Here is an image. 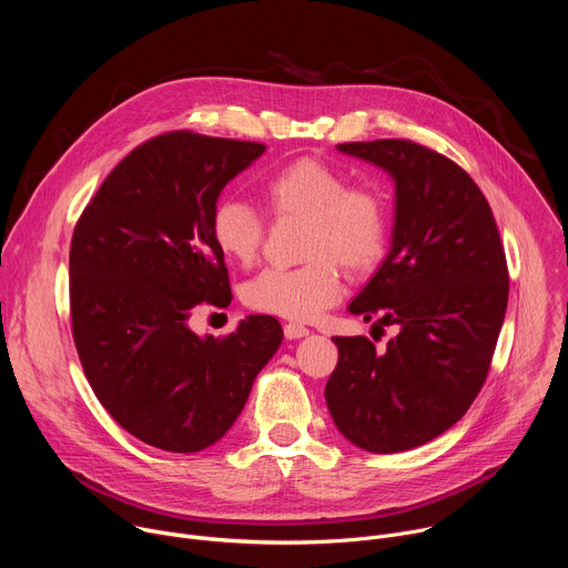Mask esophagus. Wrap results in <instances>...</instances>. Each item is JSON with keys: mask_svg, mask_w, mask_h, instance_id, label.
<instances>
[{"mask_svg": "<svg viewBox=\"0 0 568 568\" xmlns=\"http://www.w3.org/2000/svg\"><path fill=\"white\" fill-rule=\"evenodd\" d=\"M283 333H285L287 339H301V337L310 335V331L305 326H301V323H285Z\"/></svg>", "mask_w": 568, "mask_h": 568, "instance_id": "34e87169", "label": "esophagus"}]
</instances>
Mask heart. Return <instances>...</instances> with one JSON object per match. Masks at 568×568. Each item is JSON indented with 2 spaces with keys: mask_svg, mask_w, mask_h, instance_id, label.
Listing matches in <instances>:
<instances>
[{
  "mask_svg": "<svg viewBox=\"0 0 568 568\" xmlns=\"http://www.w3.org/2000/svg\"><path fill=\"white\" fill-rule=\"evenodd\" d=\"M276 217L305 220L301 267H270L247 281L242 298L258 312L314 321L342 294V272L366 274L384 256L388 206L379 189L346 186L344 173L316 159H296L263 186ZM211 235L224 258L252 265L263 247L265 217L245 200L224 197L211 213Z\"/></svg>",
  "mask_w": 568,
  "mask_h": 568,
  "instance_id": "heart-1",
  "label": "heart"
}]
</instances>
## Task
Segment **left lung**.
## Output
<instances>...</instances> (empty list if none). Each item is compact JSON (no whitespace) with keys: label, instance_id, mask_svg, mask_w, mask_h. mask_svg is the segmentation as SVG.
<instances>
[{"label":"left lung","instance_id":"obj_1","mask_svg":"<svg viewBox=\"0 0 568 568\" xmlns=\"http://www.w3.org/2000/svg\"><path fill=\"white\" fill-rule=\"evenodd\" d=\"M390 175V250L348 310L399 333L375 351L333 337L328 412L353 445L393 454L458 423L488 377L508 307V265L493 209L452 159L404 139L339 143Z\"/></svg>","mask_w":568,"mask_h":568}]
</instances>
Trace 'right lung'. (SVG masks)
<instances>
[{
	"label": "right lung",
	"mask_w": 568,
	"mask_h": 568,
	"mask_svg": "<svg viewBox=\"0 0 568 568\" xmlns=\"http://www.w3.org/2000/svg\"><path fill=\"white\" fill-rule=\"evenodd\" d=\"M263 143L169 132L134 148L80 215L69 252L71 331L108 414L134 438L193 454L235 423L283 342L250 314L224 339L189 328L202 301L231 303L211 235L222 189Z\"/></svg>",
	"instance_id": "right-lung-1"
}]
</instances>
